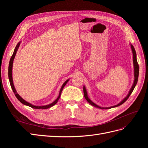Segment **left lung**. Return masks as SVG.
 Here are the masks:
<instances>
[{
	"instance_id": "8db88e82",
	"label": "left lung",
	"mask_w": 148,
	"mask_h": 148,
	"mask_svg": "<svg viewBox=\"0 0 148 148\" xmlns=\"http://www.w3.org/2000/svg\"><path fill=\"white\" fill-rule=\"evenodd\" d=\"M130 46H131V48H132V52H133V66H134V77H135V79H134V82H133V86L132 87V88L130 89V90L129 91V93L128 94V95L125 97L124 99L121 101L119 104H118L117 105H115L114 106H112V107H100L99 106L96 105V104H95L93 102H92L90 99H89V98L88 97V94H87V91H86V88H85V86H83V92H84V96L85 97V99H86V100L91 105L95 106L96 107H97V108L99 109H110V108H112V107H118L120 105H122V104H123V103L126 101L128 98L129 97V96H130L131 94L132 93L133 91L134 88H135V86L137 84V82H138V76H139V65H138V62H137V59H136V51H135V48H134L133 46L132 45V44H130Z\"/></svg>"
}]
</instances>
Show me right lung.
Wrapping results in <instances>:
<instances>
[{
	"mask_svg": "<svg viewBox=\"0 0 148 148\" xmlns=\"http://www.w3.org/2000/svg\"><path fill=\"white\" fill-rule=\"evenodd\" d=\"M20 42L18 43V44L16 45L15 50H14V52H13V55L12 56L11 58H10V62H9V65H8V78H9V81H10V86H11V88L12 89V90L13 91V92H14L15 95L16 96V97L18 99V100L20 102H21L22 104H23L24 105H26V106H28L30 107H32V108L33 109H48V108H50V107H52L53 106H54L56 103L58 102V101H59V99H60V95H61V92L62 91V90H63V89L64 88V86L66 85V84L67 83V82H68L69 81V79H68L66 80V81L65 82V83L63 84V85H62V86L60 89V92H59V96H58V97L57 98V99H56V101H53V102H52L51 104H48V105H46V106H34L33 104H30L29 102H28L27 101H25L23 98H22L21 96H20V95H18L16 92V89L14 87V85H13V78H12V66H13V60H14V58L15 57V55H16V53L17 52V50L18 49L19 46H20Z\"/></svg>",
	"mask_w": 148,
	"mask_h": 148,
	"instance_id": "obj_1",
	"label": "right lung"
}]
</instances>
